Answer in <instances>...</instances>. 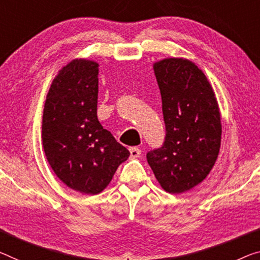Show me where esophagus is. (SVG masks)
I'll return each mask as SVG.
<instances>
[{
    "instance_id": "esophagus-1",
    "label": "esophagus",
    "mask_w": 260,
    "mask_h": 260,
    "mask_svg": "<svg viewBox=\"0 0 260 260\" xmlns=\"http://www.w3.org/2000/svg\"><path fill=\"white\" fill-rule=\"evenodd\" d=\"M142 154V150L138 147H130V155L131 158H138Z\"/></svg>"
}]
</instances>
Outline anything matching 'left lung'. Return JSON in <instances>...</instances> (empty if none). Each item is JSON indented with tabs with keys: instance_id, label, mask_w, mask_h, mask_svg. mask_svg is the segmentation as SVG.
<instances>
[{
	"instance_id": "1",
	"label": "left lung",
	"mask_w": 260,
	"mask_h": 260,
	"mask_svg": "<svg viewBox=\"0 0 260 260\" xmlns=\"http://www.w3.org/2000/svg\"><path fill=\"white\" fill-rule=\"evenodd\" d=\"M161 94L166 137L146 154L159 185L171 194L201 183L221 146V113L205 73L193 61L165 58L153 63Z\"/></svg>"
}]
</instances>
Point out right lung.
<instances>
[{"label":"right lung","instance_id":"add662e5","mask_svg":"<svg viewBox=\"0 0 260 260\" xmlns=\"http://www.w3.org/2000/svg\"><path fill=\"white\" fill-rule=\"evenodd\" d=\"M99 63L74 59L53 79L43 113L42 139L55 175L79 193L109 185L130 152L98 119Z\"/></svg>","mask_w":260,"mask_h":260}]
</instances>
